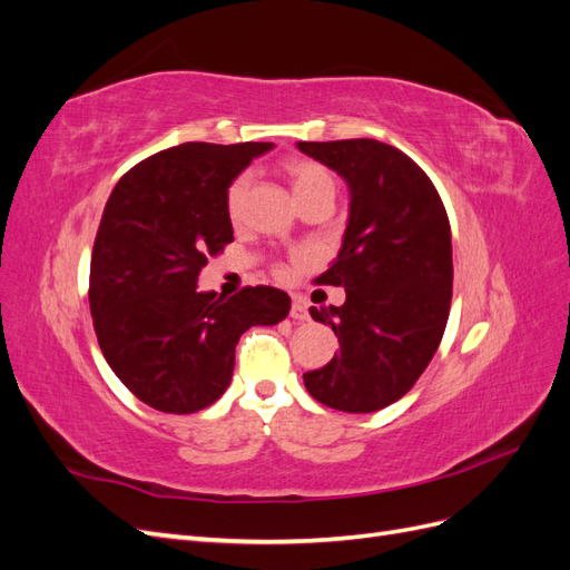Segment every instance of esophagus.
<instances>
[{
  "mask_svg": "<svg viewBox=\"0 0 570 570\" xmlns=\"http://www.w3.org/2000/svg\"><path fill=\"white\" fill-rule=\"evenodd\" d=\"M292 321H308V312H306V302L304 299H295L289 308Z\"/></svg>",
  "mask_w": 570,
  "mask_h": 570,
  "instance_id": "1",
  "label": "esophagus"
}]
</instances>
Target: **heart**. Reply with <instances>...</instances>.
Returning a JSON list of instances; mask_svg holds the SVG:
<instances>
[{
  "label": "heart",
  "instance_id": "obj_1",
  "mask_svg": "<svg viewBox=\"0 0 570 570\" xmlns=\"http://www.w3.org/2000/svg\"><path fill=\"white\" fill-rule=\"evenodd\" d=\"M285 174L289 178L292 193H295L297 204L304 199L314 197V195H335V178L331 170L316 161H306V159H292L285 164ZM247 195V176H239L230 183L228 193H226V209L228 216L235 220L239 214H243V204ZM304 256H297L295 264H302ZM281 273H287V268H281Z\"/></svg>",
  "mask_w": 570,
  "mask_h": 570
}]
</instances>
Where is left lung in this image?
<instances>
[{
	"label": "left lung",
	"mask_w": 570,
	"mask_h": 570,
	"mask_svg": "<svg viewBox=\"0 0 570 570\" xmlns=\"http://www.w3.org/2000/svg\"><path fill=\"white\" fill-rule=\"evenodd\" d=\"M350 187L342 247L318 283L342 306L308 314L333 327L340 352L304 373L321 404L371 413L413 387L438 352L452 304V230L435 185L404 151L368 140L297 142Z\"/></svg>",
	"instance_id": "obj_1"
}]
</instances>
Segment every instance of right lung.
Segmentation results:
<instances>
[{
    "label": "right lung",
    "instance_id": "add662e5",
    "mask_svg": "<svg viewBox=\"0 0 570 570\" xmlns=\"http://www.w3.org/2000/svg\"><path fill=\"white\" fill-rule=\"evenodd\" d=\"M271 142H185L132 166L101 214L90 312L107 364L137 400L195 413L228 390L239 335L289 314L287 292L256 285L226 299L199 271L233 243L230 183Z\"/></svg>",
    "mask_w": 570,
    "mask_h": 570
}]
</instances>
